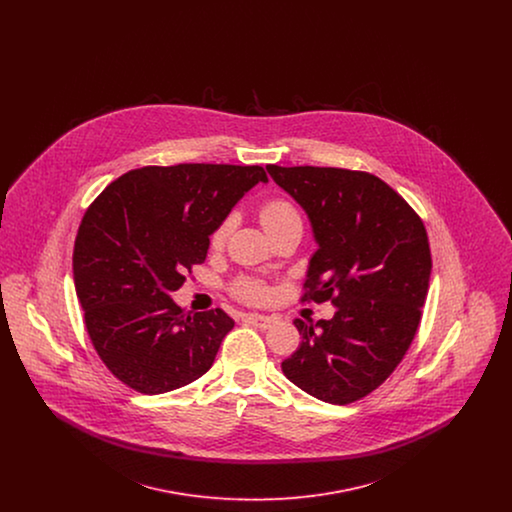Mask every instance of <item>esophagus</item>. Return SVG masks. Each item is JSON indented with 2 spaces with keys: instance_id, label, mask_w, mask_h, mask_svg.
<instances>
[{
  "instance_id": "34e87169",
  "label": "esophagus",
  "mask_w": 512,
  "mask_h": 512,
  "mask_svg": "<svg viewBox=\"0 0 512 512\" xmlns=\"http://www.w3.org/2000/svg\"><path fill=\"white\" fill-rule=\"evenodd\" d=\"M245 320L261 330H267L272 324H274V318L267 317V315H257V313H251V315H245Z\"/></svg>"
}]
</instances>
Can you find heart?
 Here are the masks:
<instances>
[{"mask_svg":"<svg viewBox=\"0 0 512 512\" xmlns=\"http://www.w3.org/2000/svg\"><path fill=\"white\" fill-rule=\"evenodd\" d=\"M259 217H261L263 226L267 228L268 234H274V232H278L280 228H284V226H288V224H293V222H301V217H299L297 209L293 207L288 199H282V197L267 199V201L261 205ZM230 228H232V219H226L220 224L219 228L215 230V234H213V245H215V247L224 244V240H226ZM236 293H238L242 299H247V301H259V299L265 297L267 290H265L263 284H259V282H255V280H240V282L236 284Z\"/></svg>","mask_w":512,"mask_h":512,"instance_id":"heart-1","label":"heart"}]
</instances>
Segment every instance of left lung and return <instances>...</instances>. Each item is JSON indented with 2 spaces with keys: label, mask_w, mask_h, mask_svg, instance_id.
I'll return each instance as SVG.
<instances>
[{
  "label": "left lung",
  "mask_w": 512,
  "mask_h": 512,
  "mask_svg": "<svg viewBox=\"0 0 512 512\" xmlns=\"http://www.w3.org/2000/svg\"><path fill=\"white\" fill-rule=\"evenodd\" d=\"M267 171L303 207L318 244L301 299L336 305L330 320H293L303 340L282 372L320 401H359L384 384L418 330L432 272L426 228L374 174L278 165Z\"/></svg>",
  "instance_id": "8db88e82"
}]
</instances>
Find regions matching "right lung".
I'll use <instances>...</instances> for the list:
<instances>
[{
	"label": "right lung",
	"mask_w": 512,
	"mask_h": 512,
	"mask_svg": "<svg viewBox=\"0 0 512 512\" xmlns=\"http://www.w3.org/2000/svg\"><path fill=\"white\" fill-rule=\"evenodd\" d=\"M259 182H268L259 165L142 167L88 207L74 240V288L99 359L128 388L178 390L213 366L234 320L222 309L184 313L171 293Z\"/></svg>",
	"instance_id": "right-lung-1"
}]
</instances>
